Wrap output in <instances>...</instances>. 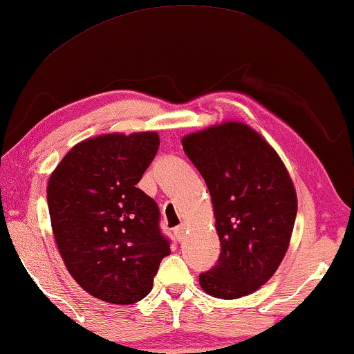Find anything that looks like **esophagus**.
<instances>
[{
    "instance_id": "34e87169",
    "label": "esophagus",
    "mask_w": 354,
    "mask_h": 354,
    "mask_svg": "<svg viewBox=\"0 0 354 354\" xmlns=\"http://www.w3.org/2000/svg\"><path fill=\"white\" fill-rule=\"evenodd\" d=\"M185 233H187L185 225H178V227L174 228V236H176L178 241H182L183 238H185Z\"/></svg>"
}]
</instances>
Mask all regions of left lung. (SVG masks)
<instances>
[{
	"label": "left lung",
	"instance_id": "obj_1",
	"mask_svg": "<svg viewBox=\"0 0 354 354\" xmlns=\"http://www.w3.org/2000/svg\"><path fill=\"white\" fill-rule=\"evenodd\" d=\"M183 151L212 198L220 255L199 274L204 292L239 299L278 270L294 228L297 194L288 169L262 136L243 122L188 134Z\"/></svg>",
	"mask_w": 354,
	"mask_h": 354
}]
</instances>
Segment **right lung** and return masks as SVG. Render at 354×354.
<instances>
[{
    "label": "right lung",
    "mask_w": 354,
    "mask_h": 354,
    "mask_svg": "<svg viewBox=\"0 0 354 354\" xmlns=\"http://www.w3.org/2000/svg\"><path fill=\"white\" fill-rule=\"evenodd\" d=\"M158 148L156 132L94 137L71 148L49 177L50 225L66 270L109 304L147 297L171 254L158 204L137 188Z\"/></svg>",
    "instance_id": "obj_1"
}]
</instances>
